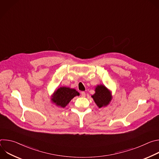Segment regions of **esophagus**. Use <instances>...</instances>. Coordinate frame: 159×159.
<instances>
[{"label":"esophagus","mask_w":159,"mask_h":159,"mask_svg":"<svg viewBox=\"0 0 159 159\" xmlns=\"http://www.w3.org/2000/svg\"><path fill=\"white\" fill-rule=\"evenodd\" d=\"M81 96H82V97H85V93L84 92V91L81 92Z\"/></svg>","instance_id":"obj_1"}]
</instances>
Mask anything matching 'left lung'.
Here are the masks:
<instances>
[{
  "label": "left lung",
  "instance_id": "left-lung-1",
  "mask_svg": "<svg viewBox=\"0 0 159 159\" xmlns=\"http://www.w3.org/2000/svg\"><path fill=\"white\" fill-rule=\"evenodd\" d=\"M96 93L92 96L94 102L100 108L107 106L111 100V96L108 89L103 85H98L96 88Z\"/></svg>",
  "mask_w": 159,
  "mask_h": 159
}]
</instances>
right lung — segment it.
Instances as JSON below:
<instances>
[{"mask_svg": "<svg viewBox=\"0 0 159 159\" xmlns=\"http://www.w3.org/2000/svg\"><path fill=\"white\" fill-rule=\"evenodd\" d=\"M76 96H79V93L75 89L62 87L56 90L52 101L57 106L64 107Z\"/></svg>", "mask_w": 159, "mask_h": 159, "instance_id": "1", "label": "right lung"}]
</instances>
